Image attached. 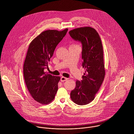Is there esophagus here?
Returning a JSON list of instances; mask_svg holds the SVG:
<instances>
[{"label":"esophagus","mask_w":134,"mask_h":134,"mask_svg":"<svg viewBox=\"0 0 134 134\" xmlns=\"http://www.w3.org/2000/svg\"><path fill=\"white\" fill-rule=\"evenodd\" d=\"M68 78H67L64 77H62L61 78H60V81H61L62 82H64V81H66V80H68Z\"/></svg>","instance_id":"obj_1"}]
</instances>
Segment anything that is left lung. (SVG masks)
<instances>
[{"label":"left lung","instance_id":"1","mask_svg":"<svg viewBox=\"0 0 134 134\" xmlns=\"http://www.w3.org/2000/svg\"><path fill=\"white\" fill-rule=\"evenodd\" d=\"M69 33L74 40L82 44V66L85 69L82 80L76 81L70 98L77 104L86 105L94 99L104 80L105 72L103 46L98 33L91 27L76 28Z\"/></svg>","mask_w":134,"mask_h":134}]
</instances>
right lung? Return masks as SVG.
Here are the masks:
<instances>
[{
	"label": "right lung",
	"instance_id": "right-lung-1",
	"mask_svg": "<svg viewBox=\"0 0 134 134\" xmlns=\"http://www.w3.org/2000/svg\"><path fill=\"white\" fill-rule=\"evenodd\" d=\"M68 29L60 31L42 32L30 44L23 65V75L29 92L35 101L42 104L52 102L58 90L59 76L46 74L48 62Z\"/></svg>",
	"mask_w": 134,
	"mask_h": 134
}]
</instances>
